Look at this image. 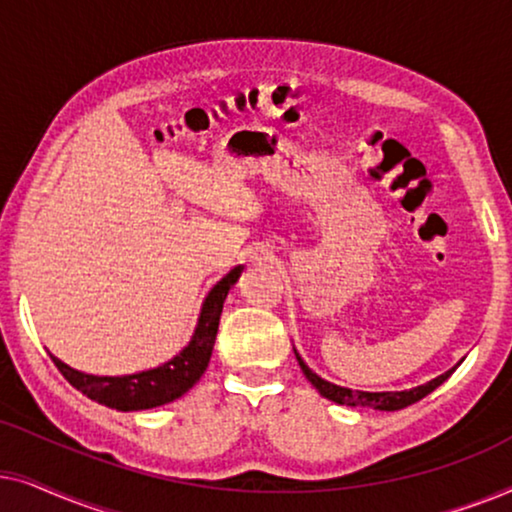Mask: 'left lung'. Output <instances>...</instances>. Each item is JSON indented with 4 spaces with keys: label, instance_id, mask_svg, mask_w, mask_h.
<instances>
[{
    "label": "left lung",
    "instance_id": "8db88e82",
    "mask_svg": "<svg viewBox=\"0 0 512 512\" xmlns=\"http://www.w3.org/2000/svg\"><path fill=\"white\" fill-rule=\"evenodd\" d=\"M296 359L300 363V370H303L307 380H310L314 387H317V391L324 398H328V401L338 403V405H361V408H375V410H387V412H394V410H401V408H408V405L417 403L419 398L429 396L433 389L440 387L447 377H450L454 373V366L452 370H447V373L438 375L436 380L426 382L422 384V387H415L410 391H354V389H347V387H338V384H331L326 380H321V377L317 373H312L310 368L305 366V361L300 359V356L296 354Z\"/></svg>",
    "mask_w": 512,
    "mask_h": 512
}]
</instances>
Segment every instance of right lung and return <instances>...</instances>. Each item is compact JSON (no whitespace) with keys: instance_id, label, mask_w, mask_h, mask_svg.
Here are the masks:
<instances>
[{"instance_id":"right-lung-1","label":"right lung","mask_w":512,"mask_h":512,"mask_svg":"<svg viewBox=\"0 0 512 512\" xmlns=\"http://www.w3.org/2000/svg\"><path fill=\"white\" fill-rule=\"evenodd\" d=\"M242 268L237 265L228 272L221 282L209 291V296L202 303V312L198 319V328H195L188 347L181 349V354L174 356L172 361L163 363V366L144 370V373L123 375V377H97L86 375L79 370L69 368L67 363L51 356L55 368L60 370L62 377L79 389L83 396L90 401H97L107 408H116L123 412L130 410H149L156 405H165L174 401V398L184 396L195 382L200 380L212 359V349L216 342V331H219V319L223 310V300H226L230 286L237 282Z\"/></svg>"}]
</instances>
